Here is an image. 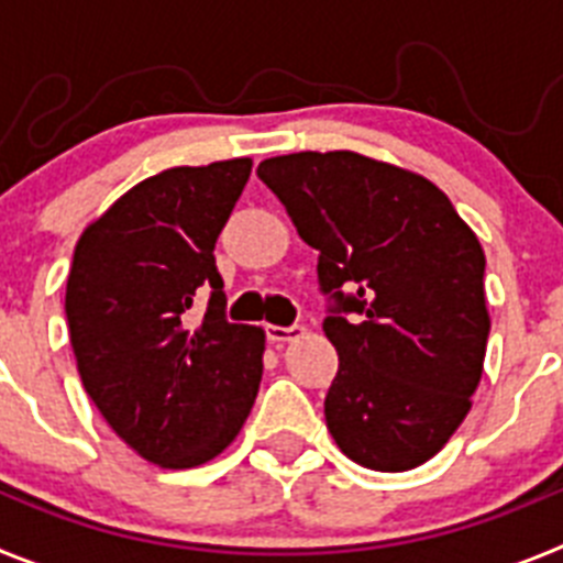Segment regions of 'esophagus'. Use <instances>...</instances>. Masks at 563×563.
Here are the masks:
<instances>
[{"instance_id":"34e87169","label":"esophagus","mask_w":563,"mask_h":563,"mask_svg":"<svg viewBox=\"0 0 563 563\" xmlns=\"http://www.w3.org/2000/svg\"><path fill=\"white\" fill-rule=\"evenodd\" d=\"M265 332H267V341H271V343H287V341H292V338L305 335V327H298V324H290V327L267 324Z\"/></svg>"}]
</instances>
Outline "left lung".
<instances>
[{
  "label": "left lung",
  "instance_id": "8db88e82",
  "mask_svg": "<svg viewBox=\"0 0 563 563\" xmlns=\"http://www.w3.org/2000/svg\"><path fill=\"white\" fill-rule=\"evenodd\" d=\"M256 174L318 251L338 352L332 440L372 471L422 465L479 386L490 332L479 239L434 183L363 154H282Z\"/></svg>",
  "mask_w": 563,
  "mask_h": 563
}]
</instances>
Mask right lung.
Masks as SVG:
<instances>
[{
    "mask_svg": "<svg viewBox=\"0 0 563 563\" xmlns=\"http://www.w3.org/2000/svg\"><path fill=\"white\" fill-rule=\"evenodd\" d=\"M251 166L236 157L154 174L73 253L64 310L84 389L114 434L161 467L222 454L262 383L265 330L228 321L213 258ZM206 289L207 316L194 322Z\"/></svg>",
    "mask_w": 563,
    "mask_h": 563,
    "instance_id": "right-lung-1",
    "label": "right lung"
}]
</instances>
